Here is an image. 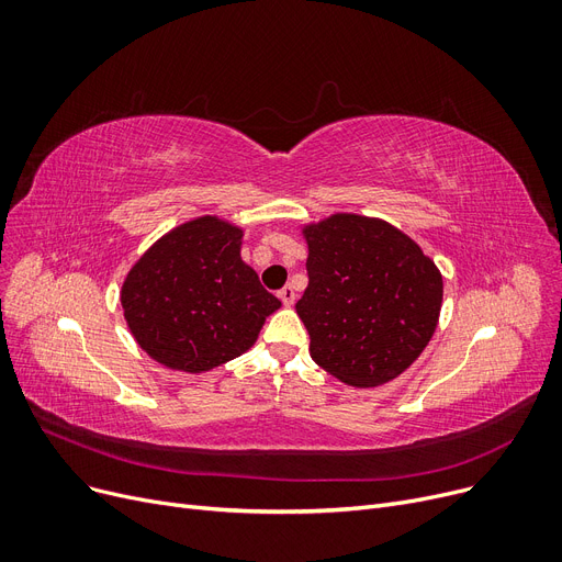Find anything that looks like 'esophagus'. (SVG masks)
I'll list each match as a JSON object with an SVG mask.
<instances>
[{
	"mask_svg": "<svg viewBox=\"0 0 562 562\" xmlns=\"http://www.w3.org/2000/svg\"><path fill=\"white\" fill-rule=\"evenodd\" d=\"M278 296H280V301L286 305V307H291L296 303V291H294V286H282L280 291H278Z\"/></svg>",
	"mask_w": 562,
	"mask_h": 562,
	"instance_id": "1",
	"label": "esophagus"
}]
</instances>
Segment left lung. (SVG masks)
I'll return each instance as SVG.
<instances>
[{"mask_svg":"<svg viewBox=\"0 0 562 562\" xmlns=\"http://www.w3.org/2000/svg\"><path fill=\"white\" fill-rule=\"evenodd\" d=\"M310 284L296 303L310 356L353 387H376L420 358L438 326L443 276L381 217L333 213L301 227Z\"/></svg>","mask_w":562,"mask_h":562,"instance_id":"8db88e82","label":"left lung"}]
</instances>
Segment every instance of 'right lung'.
Returning <instances> with one entry per match:
<instances>
[{
	"label": "right lung",
	"instance_id": "1",
	"mask_svg": "<svg viewBox=\"0 0 562 562\" xmlns=\"http://www.w3.org/2000/svg\"><path fill=\"white\" fill-rule=\"evenodd\" d=\"M243 227L200 215L162 234L131 266L119 299L146 356L202 374L246 353L280 301L240 259Z\"/></svg>",
	"mask_w": 562,
	"mask_h": 562
}]
</instances>
